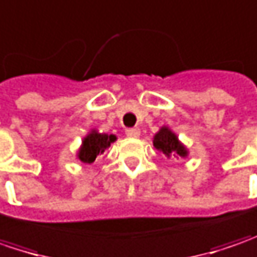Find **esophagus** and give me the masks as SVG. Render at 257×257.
Returning <instances> with one entry per match:
<instances>
[{
	"instance_id": "obj_1",
	"label": "esophagus",
	"mask_w": 257,
	"mask_h": 257,
	"mask_svg": "<svg viewBox=\"0 0 257 257\" xmlns=\"http://www.w3.org/2000/svg\"><path fill=\"white\" fill-rule=\"evenodd\" d=\"M125 132H126V135H128L129 138H138L141 134V131L138 128H129Z\"/></svg>"
}]
</instances>
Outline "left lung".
<instances>
[{
  "instance_id": "8db88e82",
  "label": "left lung",
  "mask_w": 257,
  "mask_h": 257,
  "mask_svg": "<svg viewBox=\"0 0 257 257\" xmlns=\"http://www.w3.org/2000/svg\"><path fill=\"white\" fill-rule=\"evenodd\" d=\"M154 147L158 151L164 152L165 155H168V157L171 154L173 155H180V157L187 155V150L180 144L178 138L168 128H161V131L155 135Z\"/></svg>"
}]
</instances>
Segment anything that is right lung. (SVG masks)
Here are the masks:
<instances>
[{"label":"right lung","mask_w":257,"mask_h":257,"mask_svg":"<svg viewBox=\"0 0 257 257\" xmlns=\"http://www.w3.org/2000/svg\"><path fill=\"white\" fill-rule=\"evenodd\" d=\"M116 140L115 135H106V134H97L92 132L89 134L83 141V145L79 151V160L83 162H93L96 160V155L102 154L107 147Z\"/></svg>","instance_id":"add662e5"}]
</instances>
